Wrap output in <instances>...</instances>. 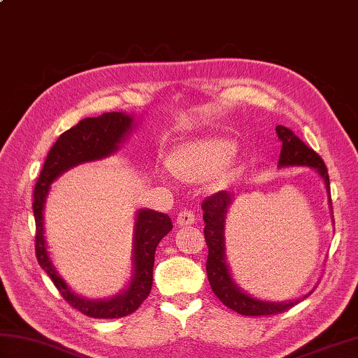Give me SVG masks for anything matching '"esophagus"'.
<instances>
[{
	"instance_id": "esophagus-1",
	"label": "esophagus",
	"mask_w": 358,
	"mask_h": 358,
	"mask_svg": "<svg viewBox=\"0 0 358 358\" xmlns=\"http://www.w3.org/2000/svg\"><path fill=\"white\" fill-rule=\"evenodd\" d=\"M177 226H191L195 223V215L191 210H181L177 215Z\"/></svg>"
}]
</instances>
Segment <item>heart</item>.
<instances>
[{
  "label": "heart",
  "mask_w": 358,
  "mask_h": 358,
  "mask_svg": "<svg viewBox=\"0 0 358 358\" xmlns=\"http://www.w3.org/2000/svg\"><path fill=\"white\" fill-rule=\"evenodd\" d=\"M234 150L235 144L231 140L218 136L196 138L175 148L167 157V166L172 175L187 183H199L209 176V185L215 187L224 175L222 166Z\"/></svg>",
  "instance_id": "1"
}]
</instances>
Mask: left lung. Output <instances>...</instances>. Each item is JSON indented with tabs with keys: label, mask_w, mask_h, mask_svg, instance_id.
<instances>
[{
	"label": "left lung",
	"mask_w": 358,
	"mask_h": 358,
	"mask_svg": "<svg viewBox=\"0 0 358 358\" xmlns=\"http://www.w3.org/2000/svg\"><path fill=\"white\" fill-rule=\"evenodd\" d=\"M275 132L281 140V152L278 159V167H310L314 169L323 180L326 192H328V204L332 215V201H331V189H329V175L328 169L323 163L320 155L308 148L291 129L285 126H277ZM235 200V194L229 191H222L210 195L201 204L203 220H204V238L209 248L206 272L212 291L218 296V300L224 306L235 310L241 315L258 317V315H272L280 314L296 305L300 300L313 292L299 296V299L287 301H268L257 299V296L248 294L245 289L238 286L237 281L232 277L229 264L226 260V218L229 214V208ZM334 222V217H332Z\"/></svg>",
	"instance_id": "8db88e82"
}]
</instances>
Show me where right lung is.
<instances>
[{
  "mask_svg": "<svg viewBox=\"0 0 358 358\" xmlns=\"http://www.w3.org/2000/svg\"><path fill=\"white\" fill-rule=\"evenodd\" d=\"M135 126V113L124 112H108L96 118L81 120L77 126L59 135L49 150L34 192L32 208L36 224L35 250L38 263L48 272L64 300L72 308L92 318L126 317L138 309L144 299H148L152 289L155 249L164 235L172 231L171 218L167 214L152 209L136 210L132 234L131 280L124 289L108 299H87L72 291L50 260L44 235V208L50 185L59 175L78 164L98 162L115 154Z\"/></svg>",
  "mask_w": 358,
  "mask_h": 358,
  "instance_id": "obj_1",
  "label": "right lung"
}]
</instances>
